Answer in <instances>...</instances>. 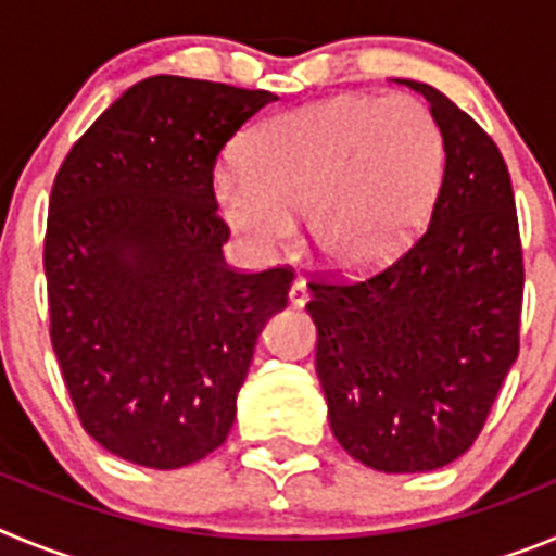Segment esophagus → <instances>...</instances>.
I'll return each mask as SVG.
<instances>
[{"instance_id": "34e87169", "label": "esophagus", "mask_w": 556, "mask_h": 556, "mask_svg": "<svg viewBox=\"0 0 556 556\" xmlns=\"http://www.w3.org/2000/svg\"><path fill=\"white\" fill-rule=\"evenodd\" d=\"M306 301H308L306 283H303V281H294L292 287H289V303H292L294 308H303V306H306Z\"/></svg>"}]
</instances>
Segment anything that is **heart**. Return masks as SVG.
<instances>
[{
  "label": "heart",
  "mask_w": 556,
  "mask_h": 556,
  "mask_svg": "<svg viewBox=\"0 0 556 556\" xmlns=\"http://www.w3.org/2000/svg\"><path fill=\"white\" fill-rule=\"evenodd\" d=\"M242 161L214 175V200L248 248L281 253L306 211L312 253L339 273H367L392 262L426 223L445 147L415 97L348 94L258 125Z\"/></svg>",
  "instance_id": "1"
}]
</instances>
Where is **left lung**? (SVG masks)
<instances>
[{
  "label": "left lung",
  "instance_id": "left-lung-1",
  "mask_svg": "<svg viewBox=\"0 0 556 556\" xmlns=\"http://www.w3.org/2000/svg\"><path fill=\"white\" fill-rule=\"evenodd\" d=\"M443 132L431 219L358 281H312L317 376L339 445L384 473L443 468L473 445L520 348L523 253L498 147L437 88Z\"/></svg>",
  "mask_w": 556,
  "mask_h": 556
}]
</instances>
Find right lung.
<instances>
[{"label": "right lung", "mask_w": 556, "mask_h": 556, "mask_svg": "<svg viewBox=\"0 0 556 556\" xmlns=\"http://www.w3.org/2000/svg\"><path fill=\"white\" fill-rule=\"evenodd\" d=\"M269 91L159 75L127 88L52 184L49 337L83 429L119 459L175 470L219 448L264 323L294 273L223 258L214 164Z\"/></svg>", "instance_id": "add662e5"}]
</instances>
